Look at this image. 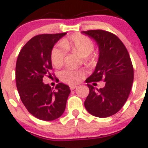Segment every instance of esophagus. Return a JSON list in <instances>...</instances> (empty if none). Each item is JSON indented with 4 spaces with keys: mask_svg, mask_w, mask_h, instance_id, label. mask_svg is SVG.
Wrapping results in <instances>:
<instances>
[{
    "mask_svg": "<svg viewBox=\"0 0 148 148\" xmlns=\"http://www.w3.org/2000/svg\"><path fill=\"white\" fill-rule=\"evenodd\" d=\"M77 86H74V85H72V86H70V90H75V89H76L77 88Z\"/></svg>",
    "mask_w": 148,
    "mask_h": 148,
    "instance_id": "1",
    "label": "esophagus"
}]
</instances>
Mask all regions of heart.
Listing matches in <instances>:
<instances>
[{
  "instance_id": "1",
  "label": "heart",
  "mask_w": 148,
  "mask_h": 148,
  "mask_svg": "<svg viewBox=\"0 0 148 148\" xmlns=\"http://www.w3.org/2000/svg\"><path fill=\"white\" fill-rule=\"evenodd\" d=\"M61 47H56L51 52V61L56 67H59L64 64L65 50L76 52L81 56L85 58L88 62H93L95 57L90 56L94 49V44L89 38L84 35H76L65 38L61 42ZM84 73L82 70H73L66 68L60 73V78L64 82L70 84H75L80 82Z\"/></svg>"
}]
</instances>
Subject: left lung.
I'll list each match as a JSON object with an SVG mask.
<instances>
[{
    "instance_id": "left-lung-1",
    "label": "left lung",
    "mask_w": 148,
    "mask_h": 148,
    "mask_svg": "<svg viewBox=\"0 0 148 148\" xmlns=\"http://www.w3.org/2000/svg\"><path fill=\"white\" fill-rule=\"evenodd\" d=\"M93 39L99 47L95 70L86 79L90 92L84 101L88 113L99 118L116 114L126 102L133 83V67L125 46L116 35L104 30L82 32ZM103 79L99 90L88 84Z\"/></svg>"
}]
</instances>
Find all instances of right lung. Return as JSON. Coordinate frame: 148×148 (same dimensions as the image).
<instances>
[{
	"mask_svg": "<svg viewBox=\"0 0 148 148\" xmlns=\"http://www.w3.org/2000/svg\"><path fill=\"white\" fill-rule=\"evenodd\" d=\"M66 35L64 32L35 36L18 55L15 67L17 89L27 110L38 119L53 121L61 116L66 108L70 87L59 83L54 90L43 82L44 75H51L53 47Z\"/></svg>",
	"mask_w": 148,
	"mask_h": 148,
	"instance_id": "add662e5",
	"label": "right lung"
}]
</instances>
